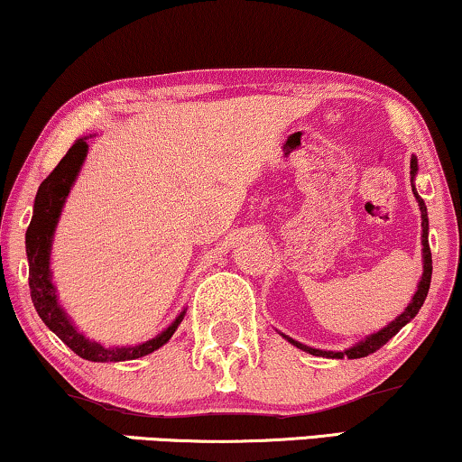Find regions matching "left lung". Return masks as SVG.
Instances as JSON below:
<instances>
[{"instance_id": "8db88e82", "label": "left lung", "mask_w": 462, "mask_h": 462, "mask_svg": "<svg viewBox=\"0 0 462 462\" xmlns=\"http://www.w3.org/2000/svg\"><path fill=\"white\" fill-rule=\"evenodd\" d=\"M414 174H416V157H412V162H410V176H412L414 180ZM412 191H414V198L419 199V206H420V218H422V256H425V263H422V280L419 283V290H416L414 299L410 305L406 307V311H403L400 318H397L395 321H391V324L387 328H383L381 332L372 334V337H368L365 340H362V343L351 346V349L346 351H319V349H311V346H305L300 343H294L292 338H288L290 343H294L296 346H300L302 351H309L313 353V356H319V357H349V359H357V357H365L370 356V353H374L381 349L383 345H387L391 338L395 337L397 332L402 330L403 326L408 324L410 319L414 318L416 313H419V309L422 307V302H425L427 299V292H429V286H431V273H433V263H431V248H429V218H427V206L425 201H422L419 198V193H416V189L412 185Z\"/></svg>"}]
</instances>
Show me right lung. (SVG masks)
<instances>
[{"instance_id": "obj_1", "label": "right lung", "mask_w": 462, "mask_h": 462, "mask_svg": "<svg viewBox=\"0 0 462 462\" xmlns=\"http://www.w3.org/2000/svg\"><path fill=\"white\" fill-rule=\"evenodd\" d=\"M88 153V143L84 138L75 141L71 149L67 151V155L62 157L52 172H50L43 182L37 189L35 195V208H33V218L27 229V258H29V290H31V300L40 313L43 324L65 343L69 349L78 353L79 357L88 359V362H125V359H136L143 356H149L155 349H160L162 345H166L170 337L176 332V328L185 318L182 311L179 318L174 319L172 326H168L162 334H157L155 338L147 340V343L136 345V346H109L105 349L103 345L92 343L84 334L75 330V326L69 321V318L62 311L59 300H56L54 286L50 282V245H52V233L54 226L59 223L62 204L69 195L75 176H78L81 163L86 160Z\"/></svg>"}]
</instances>
